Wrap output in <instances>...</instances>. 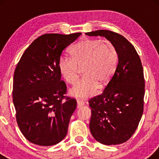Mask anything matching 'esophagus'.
<instances>
[{"label": "esophagus", "mask_w": 159, "mask_h": 159, "mask_svg": "<svg viewBox=\"0 0 159 159\" xmlns=\"http://www.w3.org/2000/svg\"><path fill=\"white\" fill-rule=\"evenodd\" d=\"M77 108H81L82 106H83L84 105V102L83 101H82V100L78 99L77 101Z\"/></svg>", "instance_id": "34e87169"}]
</instances>
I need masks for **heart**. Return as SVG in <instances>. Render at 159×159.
Wrapping results in <instances>:
<instances>
[{"label": "heart", "instance_id": "heart-1", "mask_svg": "<svg viewBox=\"0 0 159 159\" xmlns=\"http://www.w3.org/2000/svg\"><path fill=\"white\" fill-rule=\"evenodd\" d=\"M72 57L63 54L58 58V70L65 81L75 84L80 69L84 77L70 90L71 95L82 98L92 96L98 88L107 85L116 71L118 52L109 40L88 38L74 45Z\"/></svg>", "mask_w": 159, "mask_h": 159}]
</instances>
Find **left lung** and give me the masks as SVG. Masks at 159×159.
<instances>
[{
    "label": "left lung",
    "instance_id": "left-lung-1",
    "mask_svg": "<svg viewBox=\"0 0 159 159\" xmlns=\"http://www.w3.org/2000/svg\"><path fill=\"white\" fill-rule=\"evenodd\" d=\"M103 36L118 52L114 75L101 94L89 100L90 129L97 141L111 145L125 143L138 127L144 107L145 79L135 48L125 37L110 30L87 32Z\"/></svg>",
    "mask_w": 159,
    "mask_h": 159
}]
</instances>
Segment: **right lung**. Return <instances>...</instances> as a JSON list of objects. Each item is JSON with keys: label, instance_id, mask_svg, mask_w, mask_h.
Listing matches in <instances>:
<instances>
[{"label": "right lung", "instance_id": "1", "mask_svg": "<svg viewBox=\"0 0 159 159\" xmlns=\"http://www.w3.org/2000/svg\"><path fill=\"white\" fill-rule=\"evenodd\" d=\"M81 33L45 34L26 49L15 69L13 102L17 124L30 142L50 146L66 135L77 101L66 96L58 58Z\"/></svg>", "mask_w": 159, "mask_h": 159}]
</instances>
